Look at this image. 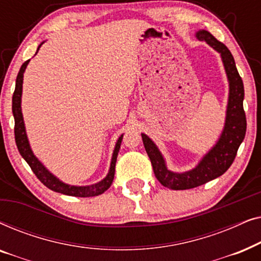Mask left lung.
I'll use <instances>...</instances> for the list:
<instances>
[{
	"label": "left lung",
	"instance_id": "8db88e82",
	"mask_svg": "<svg viewBox=\"0 0 261 261\" xmlns=\"http://www.w3.org/2000/svg\"><path fill=\"white\" fill-rule=\"evenodd\" d=\"M199 40L205 42L221 53L228 81H229V99H228L226 124L220 140L212 151L206 154L198 166L185 173H173L166 169L165 163L156 146L147 135L141 134L142 142L151 160L153 171L159 183L173 190H187L220 177L229 169L237 156L238 149L244 141L247 121L244 110V83L238 72L233 56L227 46L209 33L199 31L196 34Z\"/></svg>",
	"mask_w": 261,
	"mask_h": 261
}]
</instances>
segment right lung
Masks as SVG:
<instances>
[{
	"mask_svg": "<svg viewBox=\"0 0 261 261\" xmlns=\"http://www.w3.org/2000/svg\"><path fill=\"white\" fill-rule=\"evenodd\" d=\"M40 46H39V47H40ZM28 62H30V60H27V62H24L22 64L19 73H17L15 91H14L13 94V115H14V120H15L14 134H15V142L20 154L22 155V158L24 160H26L27 164L30 165V167L34 172L35 176H37L38 179L40 180L45 187L51 189L52 191L60 192V194H64V195L74 196V197H92V196H98L103 194L106 190H108L110 185L113 183L114 174H115L117 153L120 151L121 142H122V135H121L119 140L116 142V147H115V151H114L112 165H110L108 176H107L102 181H99V183L95 185H90V187H71V185L64 184L59 179H57V178L53 176V174L49 173L48 171L42 166V164L34 156L33 152H32V149L30 147V144H28L26 130H24L22 113H21V94H22L23 72Z\"/></svg>",
	"mask_w": 261,
	"mask_h": 261,
	"instance_id": "1",
	"label": "right lung"
}]
</instances>
